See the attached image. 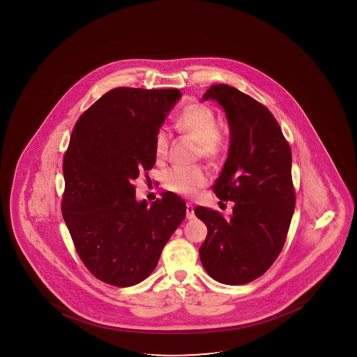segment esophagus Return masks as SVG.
Returning <instances> with one entry per match:
<instances>
[{
	"label": "esophagus",
	"instance_id": "34e87169",
	"mask_svg": "<svg viewBox=\"0 0 357 357\" xmlns=\"http://www.w3.org/2000/svg\"><path fill=\"white\" fill-rule=\"evenodd\" d=\"M185 213H187V219L188 220H192V219H194L195 218V214H194V207L192 205H187V207H185Z\"/></svg>",
	"mask_w": 357,
	"mask_h": 357
}]
</instances>
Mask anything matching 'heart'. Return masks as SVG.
<instances>
[{
	"instance_id": "b5f03b06",
	"label": "heart",
	"mask_w": 357,
	"mask_h": 357,
	"mask_svg": "<svg viewBox=\"0 0 357 357\" xmlns=\"http://www.w3.org/2000/svg\"><path fill=\"white\" fill-rule=\"evenodd\" d=\"M175 128L197 143L199 155L209 162H219L229 150V140L219 131V121L215 112L204 103H193L181 112ZM170 135L168 130H157L153 139V151L157 160L168 156ZM208 183V174L201 167L174 168L164 176V187L183 197H197L200 189Z\"/></svg>"
}]
</instances>
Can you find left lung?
I'll return each mask as SVG.
<instances>
[{"label": "left lung", "instance_id": "left-lung-1", "mask_svg": "<svg viewBox=\"0 0 357 357\" xmlns=\"http://www.w3.org/2000/svg\"><path fill=\"white\" fill-rule=\"evenodd\" d=\"M215 100L229 121V156L213 192L234 201L232 215L197 207L207 226L201 263L215 281L244 284L264 274L286 242L294 213L291 146L271 111L227 84H214L202 100Z\"/></svg>", "mask_w": 357, "mask_h": 357}]
</instances>
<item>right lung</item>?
Wrapping results in <instances>:
<instances>
[{"label":"right lung","mask_w":357,"mask_h":357,"mask_svg":"<svg viewBox=\"0 0 357 357\" xmlns=\"http://www.w3.org/2000/svg\"><path fill=\"white\" fill-rule=\"evenodd\" d=\"M181 96L178 89L114 88L79 116L64 153V222L86 269L115 287L146 279L185 219L176 194L148 207L132 183L156 163L155 135Z\"/></svg>","instance_id":"obj_1"}]
</instances>
